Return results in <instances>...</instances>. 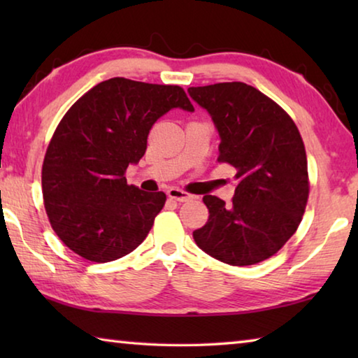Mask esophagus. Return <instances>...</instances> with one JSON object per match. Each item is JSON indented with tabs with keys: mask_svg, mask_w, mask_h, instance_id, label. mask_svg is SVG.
I'll use <instances>...</instances> for the list:
<instances>
[{
	"mask_svg": "<svg viewBox=\"0 0 358 358\" xmlns=\"http://www.w3.org/2000/svg\"><path fill=\"white\" fill-rule=\"evenodd\" d=\"M167 196L169 199H172V201H177V202H187L192 197L191 194L177 189V187H171V189L167 191Z\"/></svg>",
	"mask_w": 358,
	"mask_h": 358,
	"instance_id": "1",
	"label": "esophagus"
}]
</instances>
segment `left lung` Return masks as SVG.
<instances>
[{"label": "left lung", "instance_id": "8db88e82", "mask_svg": "<svg viewBox=\"0 0 358 358\" xmlns=\"http://www.w3.org/2000/svg\"><path fill=\"white\" fill-rule=\"evenodd\" d=\"M220 134V157L235 167L232 203L203 196L210 211L196 245L224 264L245 266L273 256L295 234L310 183L301 136L292 118L241 82L187 88Z\"/></svg>", "mask_w": 358, "mask_h": 358}]
</instances>
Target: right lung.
Returning <instances> with one entry per match:
<instances>
[{"instance_id": "right-lung-1", "label": "right lung", "mask_w": 358, "mask_h": 358, "mask_svg": "<svg viewBox=\"0 0 358 358\" xmlns=\"http://www.w3.org/2000/svg\"><path fill=\"white\" fill-rule=\"evenodd\" d=\"M172 108L194 112L177 85L113 77L59 121L42 166V194L53 230L78 256L110 262L147 238L166 194L128 185L124 172L145 155L151 126Z\"/></svg>"}]
</instances>
